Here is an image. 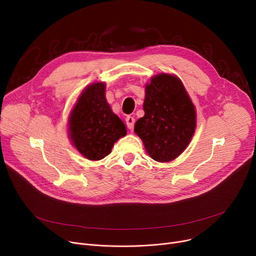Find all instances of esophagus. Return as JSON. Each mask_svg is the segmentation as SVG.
I'll use <instances>...</instances> for the list:
<instances>
[{
    "mask_svg": "<svg viewBox=\"0 0 256 256\" xmlns=\"http://www.w3.org/2000/svg\"><path fill=\"white\" fill-rule=\"evenodd\" d=\"M126 121L128 128L130 130H132V128H134V124H135V118H134L132 116H126Z\"/></svg>",
    "mask_w": 256,
    "mask_h": 256,
    "instance_id": "esophagus-1",
    "label": "esophagus"
}]
</instances>
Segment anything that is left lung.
Returning <instances> with one entry per match:
<instances>
[{
	"label": "left lung",
	"instance_id": "obj_1",
	"mask_svg": "<svg viewBox=\"0 0 256 256\" xmlns=\"http://www.w3.org/2000/svg\"><path fill=\"white\" fill-rule=\"evenodd\" d=\"M144 116L135 132L156 162L169 163L190 144L196 130V109L178 76L158 74L145 85Z\"/></svg>",
	"mask_w": 256,
	"mask_h": 256
}]
</instances>
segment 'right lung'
<instances>
[{
  "mask_svg": "<svg viewBox=\"0 0 256 256\" xmlns=\"http://www.w3.org/2000/svg\"><path fill=\"white\" fill-rule=\"evenodd\" d=\"M68 138L85 158L100 160L126 135V126L106 100V83L96 82L80 92L68 116Z\"/></svg>",
  "mask_w": 256,
  "mask_h": 256,
  "instance_id": "1",
  "label": "right lung"
}]
</instances>
